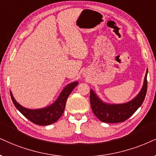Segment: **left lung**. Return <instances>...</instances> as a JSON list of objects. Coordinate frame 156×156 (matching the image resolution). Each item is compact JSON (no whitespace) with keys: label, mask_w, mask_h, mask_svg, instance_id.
Returning a JSON list of instances; mask_svg holds the SVG:
<instances>
[{"label":"left lung","mask_w":156,"mask_h":156,"mask_svg":"<svg viewBox=\"0 0 156 156\" xmlns=\"http://www.w3.org/2000/svg\"><path fill=\"white\" fill-rule=\"evenodd\" d=\"M147 69L141 90L133 99L124 103L104 102L93 89L90 90V105L94 114L105 123L123 122L128 119L143 104L147 93Z\"/></svg>","instance_id":"obj_1"}]
</instances>
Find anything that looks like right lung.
<instances>
[{"label":"right lung","mask_w":156,"mask_h":156,"mask_svg":"<svg viewBox=\"0 0 156 156\" xmlns=\"http://www.w3.org/2000/svg\"><path fill=\"white\" fill-rule=\"evenodd\" d=\"M78 81H75L67 84L52 104L41 108L30 109L22 106L15 100L11 91H10V94L11 100L15 107L20 111L23 116H24L34 124L45 126V125L53 124L62 116L66 106V100L72 90L78 85Z\"/></svg>","instance_id":"obj_1"}]
</instances>
